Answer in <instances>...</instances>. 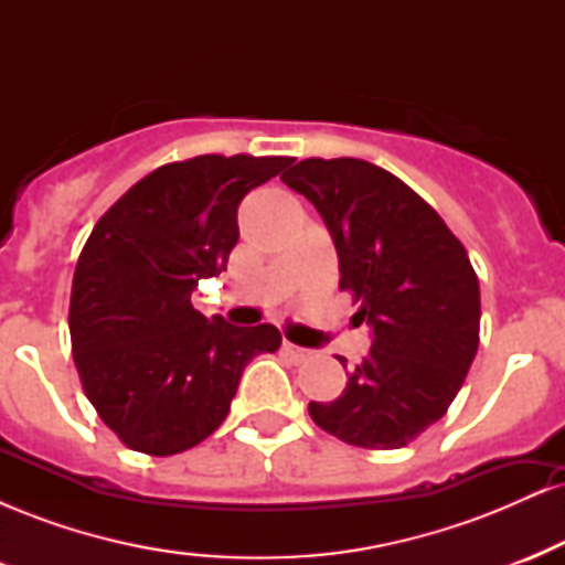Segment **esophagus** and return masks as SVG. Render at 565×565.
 I'll use <instances>...</instances> for the list:
<instances>
[{
  "label": "esophagus",
  "mask_w": 565,
  "mask_h": 565,
  "mask_svg": "<svg viewBox=\"0 0 565 565\" xmlns=\"http://www.w3.org/2000/svg\"><path fill=\"white\" fill-rule=\"evenodd\" d=\"M284 353L291 355L295 361H305L310 355V350L308 348H297V345H291V342L284 340Z\"/></svg>",
  "instance_id": "obj_1"
}]
</instances>
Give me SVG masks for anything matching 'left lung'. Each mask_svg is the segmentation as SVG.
I'll list each match as a JSON object with an SVG mask.
<instances>
[{
    "label": "left lung",
    "instance_id": "1",
    "mask_svg": "<svg viewBox=\"0 0 565 565\" xmlns=\"http://www.w3.org/2000/svg\"><path fill=\"white\" fill-rule=\"evenodd\" d=\"M281 180L319 210L340 289L372 329L345 391L310 401V417L350 446L401 449L444 417L476 359L481 289L468 252L423 196L364 159H305Z\"/></svg>",
    "mask_w": 565,
    "mask_h": 565
}]
</instances>
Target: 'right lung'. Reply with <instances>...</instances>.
<instances>
[{
	"instance_id": "1",
	"label": "right lung",
	"mask_w": 565,
	"mask_h": 565,
	"mask_svg": "<svg viewBox=\"0 0 565 565\" xmlns=\"http://www.w3.org/2000/svg\"><path fill=\"white\" fill-rule=\"evenodd\" d=\"M289 157L172 161L135 183L89 233L71 287L74 364L89 404L129 449L170 457L223 425L246 364L281 345L270 323L233 327L191 305L238 242L236 212Z\"/></svg>"
}]
</instances>
